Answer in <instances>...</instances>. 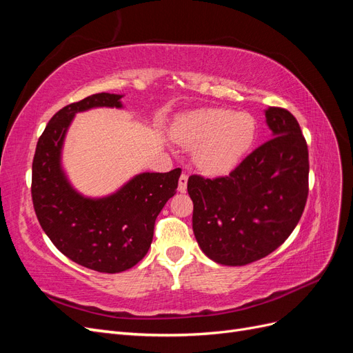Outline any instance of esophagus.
<instances>
[{
	"label": "esophagus",
	"mask_w": 353,
	"mask_h": 353,
	"mask_svg": "<svg viewBox=\"0 0 353 353\" xmlns=\"http://www.w3.org/2000/svg\"><path fill=\"white\" fill-rule=\"evenodd\" d=\"M187 183H188V175L183 174L179 176V181H178V191H179V193H185Z\"/></svg>",
	"instance_id": "esophagus-1"
}]
</instances>
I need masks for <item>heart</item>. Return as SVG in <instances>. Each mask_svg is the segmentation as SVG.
Here are the masks:
<instances>
[{
    "label": "heart",
    "instance_id": "obj_1",
    "mask_svg": "<svg viewBox=\"0 0 353 353\" xmlns=\"http://www.w3.org/2000/svg\"><path fill=\"white\" fill-rule=\"evenodd\" d=\"M256 122L249 113L227 109H199L181 116L172 126V138L196 150L197 166L209 175H225L250 150Z\"/></svg>",
    "mask_w": 353,
    "mask_h": 353
}]
</instances>
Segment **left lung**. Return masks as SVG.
I'll use <instances>...</instances> for the list:
<instances>
[{
  "mask_svg": "<svg viewBox=\"0 0 353 353\" xmlns=\"http://www.w3.org/2000/svg\"><path fill=\"white\" fill-rule=\"evenodd\" d=\"M265 117L272 138L228 176L188 178L196 240L221 265H248L272 253L306 205L309 156L301 126L281 108L266 109Z\"/></svg>",
  "mask_w": 353,
  "mask_h": 353,
  "instance_id": "obj_1",
  "label": "left lung"
}]
</instances>
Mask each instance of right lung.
<instances>
[{
    "label": "right lung",
    "mask_w": 353,
    "mask_h": 353,
    "mask_svg": "<svg viewBox=\"0 0 353 353\" xmlns=\"http://www.w3.org/2000/svg\"><path fill=\"white\" fill-rule=\"evenodd\" d=\"M122 95L100 92L59 110L39 137L32 163V201L52 244L73 262L99 272L132 268L147 254L156 218L176 193L181 169L135 175L116 193L83 197L61 169V147L78 112L122 108Z\"/></svg>",
    "instance_id": "obj_1"
}]
</instances>
